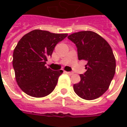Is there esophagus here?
Returning a JSON list of instances; mask_svg holds the SVG:
<instances>
[{"instance_id": "obj_1", "label": "esophagus", "mask_w": 127, "mask_h": 127, "mask_svg": "<svg viewBox=\"0 0 127 127\" xmlns=\"http://www.w3.org/2000/svg\"><path fill=\"white\" fill-rule=\"evenodd\" d=\"M65 73H66V74L69 75H73V72H70V71H66V72H65Z\"/></svg>"}]
</instances>
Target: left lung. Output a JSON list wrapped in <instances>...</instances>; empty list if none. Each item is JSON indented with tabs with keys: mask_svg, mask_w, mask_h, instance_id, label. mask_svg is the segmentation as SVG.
Wrapping results in <instances>:
<instances>
[{
	"mask_svg": "<svg viewBox=\"0 0 127 127\" xmlns=\"http://www.w3.org/2000/svg\"><path fill=\"white\" fill-rule=\"evenodd\" d=\"M68 39L77 49L79 60L87 62L81 80L73 85L75 93L86 100H93L103 95L109 88L116 71V60L109 43L93 31L70 34Z\"/></svg>",
	"mask_w": 127,
	"mask_h": 127,
	"instance_id": "obj_1",
	"label": "left lung"
}]
</instances>
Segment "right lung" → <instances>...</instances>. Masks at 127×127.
I'll list each match as a JSON object with an SVG mask.
<instances>
[{"instance_id": "obj_1", "label": "right lung", "mask_w": 127, "mask_h": 127, "mask_svg": "<svg viewBox=\"0 0 127 127\" xmlns=\"http://www.w3.org/2000/svg\"><path fill=\"white\" fill-rule=\"evenodd\" d=\"M67 34L34 30L19 41L13 51V66L22 91L34 97H43L52 92L63 71H52L45 64L57 43Z\"/></svg>"}]
</instances>
